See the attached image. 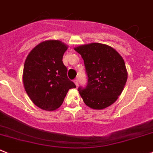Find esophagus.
<instances>
[{
    "label": "esophagus",
    "mask_w": 153,
    "mask_h": 153,
    "mask_svg": "<svg viewBox=\"0 0 153 153\" xmlns=\"http://www.w3.org/2000/svg\"><path fill=\"white\" fill-rule=\"evenodd\" d=\"M74 82H75V85H76L77 87H78V79H77V78H75V79L74 80Z\"/></svg>",
    "instance_id": "esophagus-1"
}]
</instances>
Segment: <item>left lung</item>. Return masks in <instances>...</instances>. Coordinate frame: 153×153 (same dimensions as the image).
Segmentation results:
<instances>
[{
  "instance_id": "left-lung-1",
  "label": "left lung",
  "mask_w": 153,
  "mask_h": 153,
  "mask_svg": "<svg viewBox=\"0 0 153 153\" xmlns=\"http://www.w3.org/2000/svg\"><path fill=\"white\" fill-rule=\"evenodd\" d=\"M75 50L84 60L87 76L86 87L78 88L84 103L97 110L112 105L127 81L123 57L111 47L96 42L81 45Z\"/></svg>"
}]
</instances>
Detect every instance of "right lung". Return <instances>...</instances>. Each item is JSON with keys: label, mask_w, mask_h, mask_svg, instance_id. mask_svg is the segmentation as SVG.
<instances>
[{"label": "right lung", "mask_w": 153, "mask_h": 153, "mask_svg": "<svg viewBox=\"0 0 153 153\" xmlns=\"http://www.w3.org/2000/svg\"><path fill=\"white\" fill-rule=\"evenodd\" d=\"M67 46L58 40L41 42L30 52L24 65L23 83L37 107L54 111L63 102L69 89L76 86L67 77L63 56Z\"/></svg>", "instance_id": "1"}]
</instances>
